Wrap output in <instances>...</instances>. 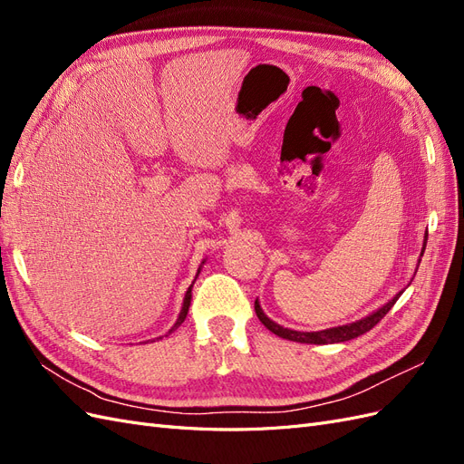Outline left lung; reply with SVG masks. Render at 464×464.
I'll return each mask as SVG.
<instances>
[{
	"mask_svg": "<svg viewBox=\"0 0 464 464\" xmlns=\"http://www.w3.org/2000/svg\"><path fill=\"white\" fill-rule=\"evenodd\" d=\"M426 242H428V234L424 236V246H422V254L424 256V249H426ZM420 265V259H418ZM404 290H401L399 294H395L387 304H383L379 310H375L373 314L362 317L354 323H346V325H339V327H331V329H323V331H310V333H304V331H294V329H286L283 325H278L271 317H266L263 307L259 304V300H256V314L259 317V321L263 325L269 329L271 333L278 334L280 339H286V341H294V343H305V344H333V343H346V341H353L356 336L368 333L370 329H373L379 321H382L387 312L391 310L395 302L401 298V294Z\"/></svg>",
	"mask_w": 464,
	"mask_h": 464,
	"instance_id": "left-lung-1",
	"label": "left lung"
}]
</instances>
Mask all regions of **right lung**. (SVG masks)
Here are the masks:
<instances>
[{
	"mask_svg": "<svg viewBox=\"0 0 464 464\" xmlns=\"http://www.w3.org/2000/svg\"><path fill=\"white\" fill-rule=\"evenodd\" d=\"M205 263V259L201 261V265ZM201 265H199V269H198V276H199V273H201ZM198 276H195V278H198ZM193 283H195V280H193ZM191 288H193V285L188 288V292H186V296H184V304H181V310H179V315H178V319H176V323H174V325H172V329L170 331H168V333H172V331H176L179 325H181V323H184V319L188 317V312H189V304H191Z\"/></svg>",
	"mask_w": 464,
	"mask_h": 464,
	"instance_id": "obj_1",
	"label": "right lung"
}]
</instances>
